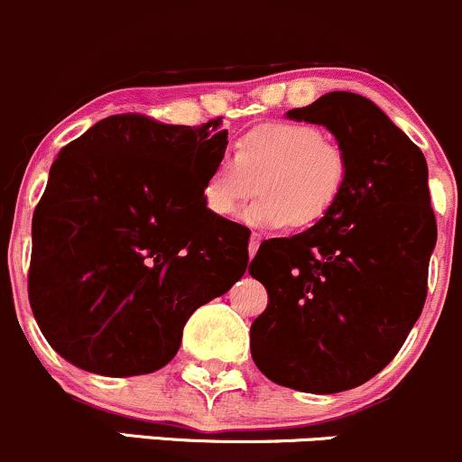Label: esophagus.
<instances>
[{
    "mask_svg": "<svg viewBox=\"0 0 462 462\" xmlns=\"http://www.w3.org/2000/svg\"><path fill=\"white\" fill-rule=\"evenodd\" d=\"M260 242H263V236H260V233H251V237H249V255H251V258L258 254Z\"/></svg>",
    "mask_w": 462,
    "mask_h": 462,
    "instance_id": "34e87169",
    "label": "esophagus"
}]
</instances>
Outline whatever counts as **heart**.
I'll list each match as a JSON object with an SVG mask.
<instances>
[{
    "instance_id": "obj_1",
    "label": "heart",
    "mask_w": 462,
    "mask_h": 462,
    "mask_svg": "<svg viewBox=\"0 0 462 462\" xmlns=\"http://www.w3.org/2000/svg\"><path fill=\"white\" fill-rule=\"evenodd\" d=\"M346 180V153L320 128L271 122L245 133L233 153L217 158L204 180L202 199L213 217L229 220L258 189L263 196L246 208L245 222L309 229L334 211Z\"/></svg>"
}]
</instances>
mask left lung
<instances>
[{"mask_svg": "<svg viewBox=\"0 0 462 462\" xmlns=\"http://www.w3.org/2000/svg\"><path fill=\"white\" fill-rule=\"evenodd\" d=\"M287 117L329 128L349 180L325 220L260 245L249 273L269 304L251 325V356L282 387L337 393L383 372L422 311L436 246L427 162L358 93L334 90Z\"/></svg>", "mask_w": 462, "mask_h": 462, "instance_id": "8db88e82", "label": "left lung"}]
</instances>
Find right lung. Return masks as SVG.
<instances>
[{"label": "right lung", "mask_w": 462, "mask_h": 462, "mask_svg": "<svg viewBox=\"0 0 462 462\" xmlns=\"http://www.w3.org/2000/svg\"><path fill=\"white\" fill-rule=\"evenodd\" d=\"M225 151L222 117L178 126L137 113L60 151L32 216L28 300L61 358L113 378L155 372L191 313L245 275L249 233L202 199Z\"/></svg>", "instance_id": "add662e5"}]
</instances>
